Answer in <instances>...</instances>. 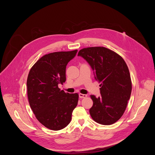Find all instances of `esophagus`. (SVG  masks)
<instances>
[{
  "mask_svg": "<svg viewBox=\"0 0 155 155\" xmlns=\"http://www.w3.org/2000/svg\"><path fill=\"white\" fill-rule=\"evenodd\" d=\"M87 97L86 94H81V93L79 94V97L80 98H84V97Z\"/></svg>",
  "mask_w": 155,
  "mask_h": 155,
  "instance_id": "1",
  "label": "esophagus"
}]
</instances>
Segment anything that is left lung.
Wrapping results in <instances>:
<instances>
[{
  "mask_svg": "<svg viewBox=\"0 0 155 155\" xmlns=\"http://www.w3.org/2000/svg\"><path fill=\"white\" fill-rule=\"evenodd\" d=\"M83 57L94 71L101 84V96L90 97L93 105L90 114L94 121L103 125L117 122L123 115L132 91V81L127 65L115 51L103 47L80 50Z\"/></svg>",
  "mask_w": 155,
  "mask_h": 155,
  "instance_id": "left-lung-1",
  "label": "left lung"
}]
</instances>
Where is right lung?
Instances as JSON below:
<instances>
[{
    "instance_id": "obj_1",
    "label": "right lung",
    "mask_w": 155,
    "mask_h": 155,
    "mask_svg": "<svg viewBox=\"0 0 155 155\" xmlns=\"http://www.w3.org/2000/svg\"><path fill=\"white\" fill-rule=\"evenodd\" d=\"M77 51L44 55L29 71L27 90L30 107L38 121L51 130H58L67 126L77 105L78 93H65L58 87L65 81L66 65Z\"/></svg>"
}]
</instances>
